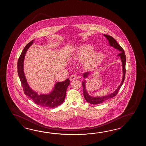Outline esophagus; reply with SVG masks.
<instances>
[{"instance_id": "1", "label": "esophagus", "mask_w": 146, "mask_h": 146, "mask_svg": "<svg viewBox=\"0 0 146 146\" xmlns=\"http://www.w3.org/2000/svg\"><path fill=\"white\" fill-rule=\"evenodd\" d=\"M69 79H70V80H74L77 79V76H76V75H74V74H72V76L70 77Z\"/></svg>"}]
</instances>
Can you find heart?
Listing matches in <instances>:
<instances>
[{
    "instance_id": "obj_1",
    "label": "heart",
    "mask_w": 146,
    "mask_h": 146,
    "mask_svg": "<svg viewBox=\"0 0 146 146\" xmlns=\"http://www.w3.org/2000/svg\"><path fill=\"white\" fill-rule=\"evenodd\" d=\"M93 47L90 45H84L80 47L75 55L78 60L84 61V65L87 68H93L99 65L104 58L101 52H94Z\"/></svg>"
}]
</instances>
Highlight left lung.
<instances>
[{
	"instance_id": "1",
	"label": "left lung",
	"mask_w": 146,
	"mask_h": 146,
	"mask_svg": "<svg viewBox=\"0 0 146 146\" xmlns=\"http://www.w3.org/2000/svg\"><path fill=\"white\" fill-rule=\"evenodd\" d=\"M104 37L108 40L109 42V45L113 47L116 50H118L119 53L117 55V56H119L121 58V65H122V70H123V77H122V80H121V83L119 84L118 88L113 92V93H110L108 94H106V96H91L90 94L88 93V91L86 89V79L91 74V72H86L83 74V77L84 78V80L82 82V87H83V91H84V98L86 100V101L88 103H90L92 104H98L100 103H102L103 102H105L106 101L110 99H111L115 96L117 93L118 91L120 89L121 87L122 84L124 82L125 80V73H126V69H125V66H126V56L125 54L124 50L117 43L116 40L112 37L111 36H110L106 34H103Z\"/></svg>"
}]
</instances>
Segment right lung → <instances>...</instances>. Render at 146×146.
I'll return each instance as SVG.
<instances>
[{
	"label": "right lung",
	"mask_w": 146,
	"mask_h": 146,
	"mask_svg": "<svg viewBox=\"0 0 146 146\" xmlns=\"http://www.w3.org/2000/svg\"><path fill=\"white\" fill-rule=\"evenodd\" d=\"M33 40L25 46L18 62V74L22 84L25 94L29 97L35 104L45 108H55L64 102L65 98L67 87L70 84L68 78L62 82H56L53 89L48 93L38 94L31 88L28 84L24 72V60L25 56L29 47L33 43Z\"/></svg>",
	"instance_id": "obj_1"
}]
</instances>
